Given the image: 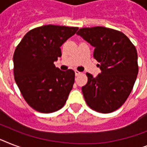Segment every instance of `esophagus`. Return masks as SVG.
<instances>
[{"label":"esophagus","mask_w":147,"mask_h":147,"mask_svg":"<svg viewBox=\"0 0 147 147\" xmlns=\"http://www.w3.org/2000/svg\"><path fill=\"white\" fill-rule=\"evenodd\" d=\"M75 74H76V76H79V75H81V74H82V72H80V71H77V70H76V71H75Z\"/></svg>","instance_id":"obj_1"}]
</instances>
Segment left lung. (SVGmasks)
Returning <instances> with one entry per match:
<instances>
[{
	"label": "left lung",
	"instance_id": "1",
	"mask_svg": "<svg viewBox=\"0 0 147 147\" xmlns=\"http://www.w3.org/2000/svg\"><path fill=\"white\" fill-rule=\"evenodd\" d=\"M76 34L94 47L93 55L101 71L95 78L86 73L88 82L82 88L85 101L100 113L116 111L130 95L137 79V49L127 36L113 29L82 28Z\"/></svg>",
	"mask_w": 147,
	"mask_h": 147
}]
</instances>
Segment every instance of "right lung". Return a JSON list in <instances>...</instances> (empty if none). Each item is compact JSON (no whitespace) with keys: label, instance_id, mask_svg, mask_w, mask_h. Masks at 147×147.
I'll list each match as a JSON object with an SVG mask.
<instances>
[{"label":"right lung","instance_id":"obj_1","mask_svg":"<svg viewBox=\"0 0 147 147\" xmlns=\"http://www.w3.org/2000/svg\"><path fill=\"white\" fill-rule=\"evenodd\" d=\"M78 27L46 25L29 31L15 49V82L26 102L41 113L61 109L75 82V72L55 68L60 47Z\"/></svg>","mask_w":147,"mask_h":147}]
</instances>
